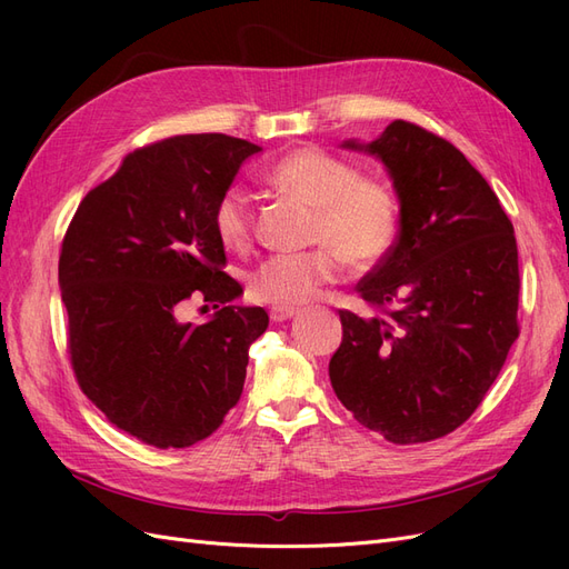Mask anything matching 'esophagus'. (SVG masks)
Segmentation results:
<instances>
[{"instance_id":"1","label":"esophagus","mask_w":569,"mask_h":569,"mask_svg":"<svg viewBox=\"0 0 569 569\" xmlns=\"http://www.w3.org/2000/svg\"><path fill=\"white\" fill-rule=\"evenodd\" d=\"M299 311H297V308H272V311H270V320L272 322H284V320H291V318H295Z\"/></svg>"}]
</instances>
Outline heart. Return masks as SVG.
I'll return each instance as SVG.
<instances>
[{
    "label": "heart",
    "mask_w": 569,
    "mask_h": 569,
    "mask_svg": "<svg viewBox=\"0 0 569 569\" xmlns=\"http://www.w3.org/2000/svg\"><path fill=\"white\" fill-rule=\"evenodd\" d=\"M266 182L316 209L313 239L330 247L297 253H272L258 266L249 287L256 299L291 308L316 297L339 278L341 258L366 270L389 253L399 230V206L382 182L360 178L358 168L322 149H297L274 161ZM251 199L230 187L216 201L213 228L228 249H244L251 239Z\"/></svg>",
    "instance_id": "1"
}]
</instances>
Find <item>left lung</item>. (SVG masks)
Returning a JSON list of instances; mask_svg holds the SVG:
<instances>
[{
    "label": "left lung",
    "instance_id": "8db88e82",
    "mask_svg": "<svg viewBox=\"0 0 569 569\" xmlns=\"http://www.w3.org/2000/svg\"><path fill=\"white\" fill-rule=\"evenodd\" d=\"M341 149L385 166L399 199V237L358 284L387 318L339 311L332 389L387 441H432L472 416L520 335L512 222L451 142L406 120Z\"/></svg>",
    "mask_w": 569,
    "mask_h": 569
}]
</instances>
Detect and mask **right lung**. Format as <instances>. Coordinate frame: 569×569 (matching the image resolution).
Segmentation results:
<instances>
[{
	"instance_id": "add662e5",
	"label": "right lung",
	"mask_w": 569,
	"mask_h": 569,
	"mask_svg": "<svg viewBox=\"0 0 569 569\" xmlns=\"http://www.w3.org/2000/svg\"><path fill=\"white\" fill-rule=\"evenodd\" d=\"M263 151L237 137L178 134L137 149L78 206L59 258L68 349L84 396L123 432L184 449L239 401L258 306H222L203 325L182 301L242 295L226 266L213 209L242 163Z\"/></svg>"
}]
</instances>
